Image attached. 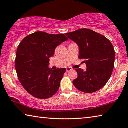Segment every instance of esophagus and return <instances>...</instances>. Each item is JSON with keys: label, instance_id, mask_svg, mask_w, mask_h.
I'll return each instance as SVG.
<instances>
[{"label": "esophagus", "instance_id": "obj_1", "mask_svg": "<svg viewBox=\"0 0 128 128\" xmlns=\"http://www.w3.org/2000/svg\"><path fill=\"white\" fill-rule=\"evenodd\" d=\"M71 70H72V68L68 67V68H66V72H70V71H71Z\"/></svg>", "mask_w": 128, "mask_h": 128}]
</instances>
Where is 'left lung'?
Wrapping results in <instances>:
<instances>
[{"label":"left lung","instance_id":"8db88e82","mask_svg":"<svg viewBox=\"0 0 128 128\" xmlns=\"http://www.w3.org/2000/svg\"><path fill=\"white\" fill-rule=\"evenodd\" d=\"M78 44L80 59L84 58L86 70L78 68L73 84L78 90L90 93L100 90L110 78L114 68L115 52L110 42L92 30L82 28L66 34Z\"/></svg>","mask_w":128,"mask_h":128}]
</instances>
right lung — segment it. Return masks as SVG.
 Wrapping results in <instances>:
<instances>
[{"label": "right lung", "instance_id": "add662e5", "mask_svg": "<svg viewBox=\"0 0 128 128\" xmlns=\"http://www.w3.org/2000/svg\"><path fill=\"white\" fill-rule=\"evenodd\" d=\"M68 39L64 34H48L38 31L28 35L18 46L15 68L24 88L32 96L46 99L55 94L66 68L52 70L50 58L57 46Z\"/></svg>", "mask_w": 128, "mask_h": 128}]
</instances>
